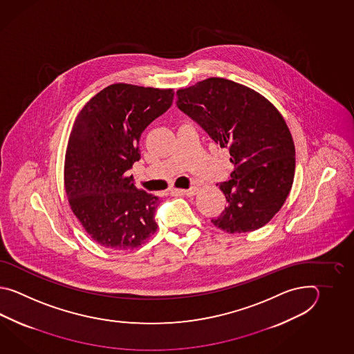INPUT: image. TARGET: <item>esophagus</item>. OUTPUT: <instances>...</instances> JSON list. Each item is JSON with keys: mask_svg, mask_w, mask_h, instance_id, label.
<instances>
[{"mask_svg": "<svg viewBox=\"0 0 354 354\" xmlns=\"http://www.w3.org/2000/svg\"><path fill=\"white\" fill-rule=\"evenodd\" d=\"M197 192H198L197 187H191L188 189H180V188L174 189V194H177V195L195 196Z\"/></svg>", "mask_w": 354, "mask_h": 354, "instance_id": "obj_1", "label": "esophagus"}]
</instances>
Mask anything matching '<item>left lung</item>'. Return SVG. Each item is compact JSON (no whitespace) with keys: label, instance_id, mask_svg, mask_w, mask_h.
<instances>
[{"label":"left lung","instance_id":"8db88e82","mask_svg":"<svg viewBox=\"0 0 354 354\" xmlns=\"http://www.w3.org/2000/svg\"><path fill=\"white\" fill-rule=\"evenodd\" d=\"M177 106L221 148L234 171L218 188L226 207L212 224L227 233H248L279 212L292 187L295 144L276 106L257 91L211 77L177 91Z\"/></svg>","mask_w":354,"mask_h":354}]
</instances>
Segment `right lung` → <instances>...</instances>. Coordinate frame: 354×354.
I'll return each mask as SVG.
<instances>
[{
    "instance_id": "obj_1",
    "label": "right lung",
    "mask_w": 354,
    "mask_h": 354,
    "mask_svg": "<svg viewBox=\"0 0 354 354\" xmlns=\"http://www.w3.org/2000/svg\"><path fill=\"white\" fill-rule=\"evenodd\" d=\"M174 88L113 83L83 106L68 139V203L92 241L136 249L157 232L159 198L134 186L128 171L140 159L139 140L174 102Z\"/></svg>"
}]
</instances>
